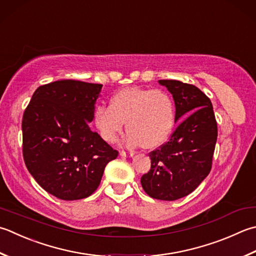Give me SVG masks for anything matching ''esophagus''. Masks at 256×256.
I'll return each instance as SVG.
<instances>
[{"instance_id":"34e87169","label":"esophagus","mask_w":256,"mask_h":256,"mask_svg":"<svg viewBox=\"0 0 256 256\" xmlns=\"http://www.w3.org/2000/svg\"><path fill=\"white\" fill-rule=\"evenodd\" d=\"M120 155H121V156H123V158H132L133 155H134V153H133V152L121 151V152H120Z\"/></svg>"}]
</instances>
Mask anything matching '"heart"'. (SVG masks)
I'll list each match as a JSON object with an SVG mask.
<instances>
[{
  "label": "heart",
  "mask_w": 256,
  "mask_h": 256,
  "mask_svg": "<svg viewBox=\"0 0 256 256\" xmlns=\"http://www.w3.org/2000/svg\"><path fill=\"white\" fill-rule=\"evenodd\" d=\"M94 123L104 141L113 143L125 128V143L142 144L153 150L168 141L176 125V111L171 95L163 90L126 88L115 93L110 106L98 105Z\"/></svg>",
  "instance_id": "obj_1"
}]
</instances>
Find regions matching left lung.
I'll use <instances>...</instances> for the list:
<instances>
[{"instance_id": "8db88e82", "label": "left lung", "mask_w": 256, "mask_h": 256, "mask_svg": "<svg viewBox=\"0 0 256 256\" xmlns=\"http://www.w3.org/2000/svg\"><path fill=\"white\" fill-rule=\"evenodd\" d=\"M158 83L173 95L176 121L184 120L168 142L150 153L151 170L141 184L151 198L175 201L192 193L211 171L218 124L211 100L201 90L176 80Z\"/></svg>"}]
</instances>
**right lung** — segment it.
Wrapping results in <instances>:
<instances>
[{
  "label": "right lung",
  "instance_id": "right-lung-1",
  "mask_svg": "<svg viewBox=\"0 0 256 256\" xmlns=\"http://www.w3.org/2000/svg\"><path fill=\"white\" fill-rule=\"evenodd\" d=\"M102 84L62 80L34 92L22 120L23 158L40 186L64 201L85 198L118 158L88 123Z\"/></svg>",
  "mask_w": 256,
  "mask_h": 256
}]
</instances>
